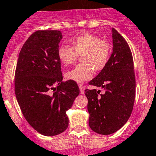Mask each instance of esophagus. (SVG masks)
I'll return each mask as SVG.
<instances>
[{"mask_svg": "<svg viewBox=\"0 0 156 156\" xmlns=\"http://www.w3.org/2000/svg\"><path fill=\"white\" fill-rule=\"evenodd\" d=\"M79 89H80V93L84 94L85 93V88H84L83 85H79Z\"/></svg>", "mask_w": 156, "mask_h": 156, "instance_id": "esophagus-1", "label": "esophagus"}]
</instances>
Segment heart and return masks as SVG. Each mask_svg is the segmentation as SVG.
Wrapping results in <instances>:
<instances>
[{
  "instance_id": "b5f03b06",
  "label": "heart",
  "mask_w": 156,
  "mask_h": 156,
  "mask_svg": "<svg viewBox=\"0 0 156 156\" xmlns=\"http://www.w3.org/2000/svg\"><path fill=\"white\" fill-rule=\"evenodd\" d=\"M71 47L61 46L57 50L59 60L64 65H70L81 56L82 64L66 72L67 79L78 83L92 78L93 69L100 71L106 67L111 54V46L108 41L100 40L96 35L82 33L69 41Z\"/></svg>"
}]
</instances>
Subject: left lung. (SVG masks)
<instances>
[{"instance_id": "obj_1", "label": "left lung", "mask_w": 156, "mask_h": 156, "mask_svg": "<svg viewBox=\"0 0 156 156\" xmlns=\"http://www.w3.org/2000/svg\"><path fill=\"white\" fill-rule=\"evenodd\" d=\"M113 52L107 64L88 82L103 89H85L88 99V124L102 135L113 134L128 120L135 99L134 62L128 44L115 29H112Z\"/></svg>"}]
</instances>
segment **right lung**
Returning a JSON list of instances; mask_svg holds the SVG:
<instances>
[{
	"instance_id": "1",
	"label": "right lung",
	"mask_w": 156,
	"mask_h": 156,
	"mask_svg": "<svg viewBox=\"0 0 156 156\" xmlns=\"http://www.w3.org/2000/svg\"><path fill=\"white\" fill-rule=\"evenodd\" d=\"M62 34L40 30L31 35L19 53L15 75V95L28 123L45 136L68 127L66 112L79 94L76 82L63 81L57 56Z\"/></svg>"
}]
</instances>
